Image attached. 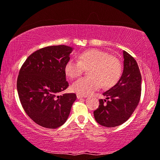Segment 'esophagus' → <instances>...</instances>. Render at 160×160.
<instances>
[{"instance_id": "obj_1", "label": "esophagus", "mask_w": 160, "mask_h": 160, "mask_svg": "<svg viewBox=\"0 0 160 160\" xmlns=\"http://www.w3.org/2000/svg\"><path fill=\"white\" fill-rule=\"evenodd\" d=\"M86 97H87V96L80 95V94H77V98H78V99H80V98H86Z\"/></svg>"}]
</instances>
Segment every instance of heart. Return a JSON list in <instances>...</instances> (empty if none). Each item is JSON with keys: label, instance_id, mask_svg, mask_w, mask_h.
Returning <instances> with one entry per match:
<instances>
[{"label": "heart", "instance_id": "b5f03b06", "mask_svg": "<svg viewBox=\"0 0 160 160\" xmlns=\"http://www.w3.org/2000/svg\"><path fill=\"white\" fill-rule=\"evenodd\" d=\"M88 69L89 76L81 78L72 83L73 92L88 95L98 90L102 85L110 88L120 78L122 67L120 60L108 52L90 49L80 53L78 60L70 58L65 66L66 75L71 78L79 77Z\"/></svg>", "mask_w": 160, "mask_h": 160}]
</instances>
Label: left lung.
Wrapping results in <instances>:
<instances>
[{"label":"left lung","mask_w":160,"mask_h":160,"mask_svg":"<svg viewBox=\"0 0 160 160\" xmlns=\"http://www.w3.org/2000/svg\"><path fill=\"white\" fill-rule=\"evenodd\" d=\"M123 58V72L120 79L102 94L106 99L99 100L100 105L94 111L97 122L107 128H114L125 122L140 100L142 76L138 63L125 50Z\"/></svg>","instance_id":"1"}]
</instances>
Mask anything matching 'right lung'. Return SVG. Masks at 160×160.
Masks as SVG:
<instances>
[{
    "label": "right lung",
    "mask_w": 160,
    "mask_h": 160,
    "mask_svg": "<svg viewBox=\"0 0 160 160\" xmlns=\"http://www.w3.org/2000/svg\"><path fill=\"white\" fill-rule=\"evenodd\" d=\"M72 51L64 45L41 48L28 56L19 71L17 90L22 108L45 128L62 125L77 98L75 93L58 95L69 86L65 66Z\"/></svg>",
    "instance_id": "right-lung-1"
}]
</instances>
